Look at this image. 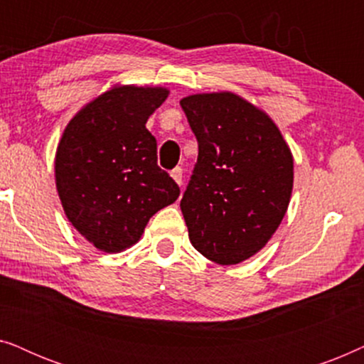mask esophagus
Instances as JSON below:
<instances>
[{
    "mask_svg": "<svg viewBox=\"0 0 364 364\" xmlns=\"http://www.w3.org/2000/svg\"><path fill=\"white\" fill-rule=\"evenodd\" d=\"M182 167H176L173 168V171L171 172V176H172V178L173 181H176L178 186H182V182H183V178H182Z\"/></svg>",
    "mask_w": 364,
    "mask_h": 364,
    "instance_id": "esophagus-1",
    "label": "esophagus"
}]
</instances>
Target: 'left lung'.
<instances>
[{
    "label": "left lung",
    "instance_id": "obj_1",
    "mask_svg": "<svg viewBox=\"0 0 364 364\" xmlns=\"http://www.w3.org/2000/svg\"><path fill=\"white\" fill-rule=\"evenodd\" d=\"M181 106L198 157L181 208L193 248L220 265L262 250L285 217L293 157L275 122L232 92L196 94Z\"/></svg>",
    "mask_w": 364,
    "mask_h": 364
}]
</instances>
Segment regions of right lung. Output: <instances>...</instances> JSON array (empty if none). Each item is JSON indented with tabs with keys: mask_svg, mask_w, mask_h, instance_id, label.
Returning <instances> with one entry per match:
<instances>
[{
	"mask_svg": "<svg viewBox=\"0 0 364 364\" xmlns=\"http://www.w3.org/2000/svg\"><path fill=\"white\" fill-rule=\"evenodd\" d=\"M167 96L164 87H114L64 129L54 162L59 198L69 222L99 250L134 245L149 218L181 193L157 166V141L146 129Z\"/></svg>",
	"mask_w": 364,
	"mask_h": 364,
	"instance_id": "1",
	"label": "right lung"
}]
</instances>
